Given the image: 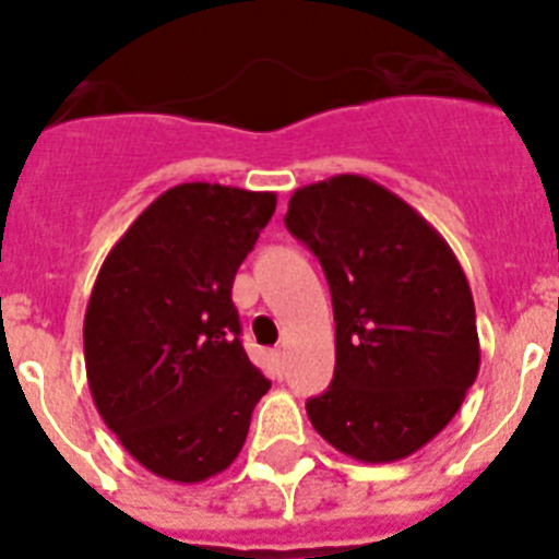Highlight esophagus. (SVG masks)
Masks as SVG:
<instances>
[{
    "label": "esophagus",
    "mask_w": 559,
    "mask_h": 559,
    "mask_svg": "<svg viewBox=\"0 0 559 559\" xmlns=\"http://www.w3.org/2000/svg\"><path fill=\"white\" fill-rule=\"evenodd\" d=\"M274 364L280 369H283V364H285V349H274Z\"/></svg>",
    "instance_id": "34e87169"
}]
</instances>
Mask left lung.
Here are the masks:
<instances>
[{"label":"left lung","instance_id":"left-lung-1","mask_svg":"<svg viewBox=\"0 0 559 559\" xmlns=\"http://www.w3.org/2000/svg\"><path fill=\"white\" fill-rule=\"evenodd\" d=\"M285 226L333 296L335 374L308 400L310 423L358 462L412 456L451 423L481 360L456 254L406 201L353 173L296 190Z\"/></svg>","mask_w":559,"mask_h":559}]
</instances>
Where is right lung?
Returning <instances> with one entry per match:
<instances>
[{
	"instance_id": "obj_1",
	"label": "right lung",
	"mask_w": 559,
	"mask_h": 559,
	"mask_svg": "<svg viewBox=\"0 0 559 559\" xmlns=\"http://www.w3.org/2000/svg\"><path fill=\"white\" fill-rule=\"evenodd\" d=\"M274 210V192L170 187L108 251L88 296L83 355L97 412L167 481L226 471L271 389L240 344L231 283Z\"/></svg>"
}]
</instances>
